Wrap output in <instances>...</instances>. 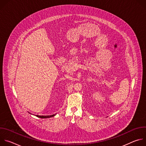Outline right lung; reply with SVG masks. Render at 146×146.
I'll return each instance as SVG.
<instances>
[{"label": "right lung", "mask_w": 146, "mask_h": 146, "mask_svg": "<svg viewBox=\"0 0 146 146\" xmlns=\"http://www.w3.org/2000/svg\"><path fill=\"white\" fill-rule=\"evenodd\" d=\"M29 113H30L29 112ZM30 114H31V113H30ZM55 115H56V114L50 115H36V117H37L38 118H51V117H54Z\"/></svg>", "instance_id": "1"}]
</instances>
